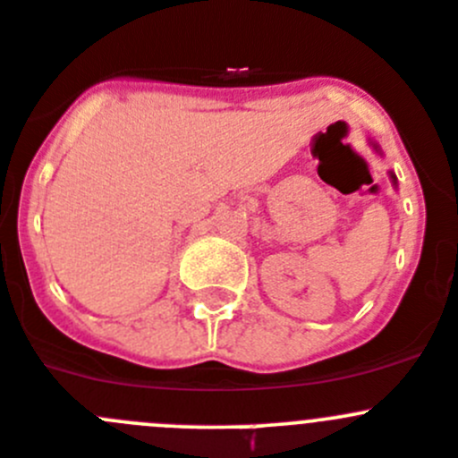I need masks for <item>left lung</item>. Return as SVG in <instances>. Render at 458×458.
<instances>
[{
  "label": "left lung",
  "mask_w": 458,
  "mask_h": 458,
  "mask_svg": "<svg viewBox=\"0 0 458 458\" xmlns=\"http://www.w3.org/2000/svg\"><path fill=\"white\" fill-rule=\"evenodd\" d=\"M368 145H370L372 147V149H375V152L377 154H381V147L379 145H377V142H368ZM388 177H391V182H393V186H395L397 188V177H395V172H388Z\"/></svg>",
  "instance_id": "8db88e82"
}]
</instances>
